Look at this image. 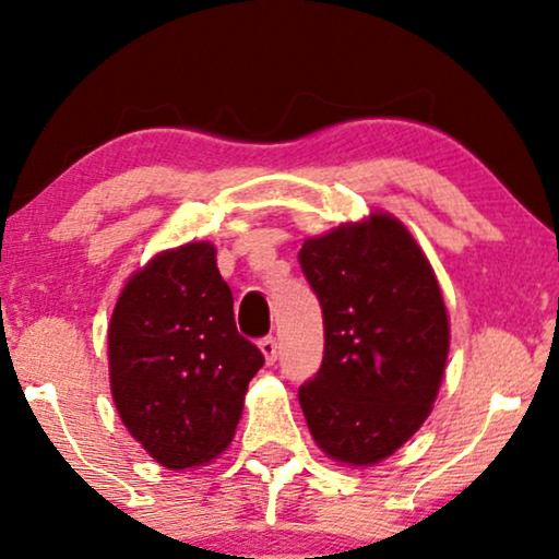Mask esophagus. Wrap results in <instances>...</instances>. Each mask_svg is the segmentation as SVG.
<instances>
[{"label":"esophagus","mask_w":559,"mask_h":559,"mask_svg":"<svg viewBox=\"0 0 559 559\" xmlns=\"http://www.w3.org/2000/svg\"><path fill=\"white\" fill-rule=\"evenodd\" d=\"M259 348H262V354H264V358H266V364L277 361L280 346H277V338H274V335H266V338L259 341Z\"/></svg>","instance_id":"obj_1"}]
</instances>
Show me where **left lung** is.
<instances>
[{"mask_svg": "<svg viewBox=\"0 0 559 559\" xmlns=\"http://www.w3.org/2000/svg\"><path fill=\"white\" fill-rule=\"evenodd\" d=\"M300 266L323 308L325 350L300 386L312 440L333 461L373 465L430 415L450 328L435 272L389 213L302 243Z\"/></svg>", "mask_w": 559, "mask_h": 559, "instance_id": "1", "label": "left lung"}]
</instances>
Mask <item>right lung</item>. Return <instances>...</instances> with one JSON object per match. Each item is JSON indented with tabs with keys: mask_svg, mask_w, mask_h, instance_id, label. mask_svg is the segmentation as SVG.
<instances>
[{
	"mask_svg": "<svg viewBox=\"0 0 559 559\" xmlns=\"http://www.w3.org/2000/svg\"><path fill=\"white\" fill-rule=\"evenodd\" d=\"M264 356L234 323V295L209 241L157 254L121 289L109 323V377L121 423L173 471L231 442Z\"/></svg>",
	"mask_w": 559,
	"mask_h": 559,
	"instance_id": "add662e5",
	"label": "right lung"
}]
</instances>
